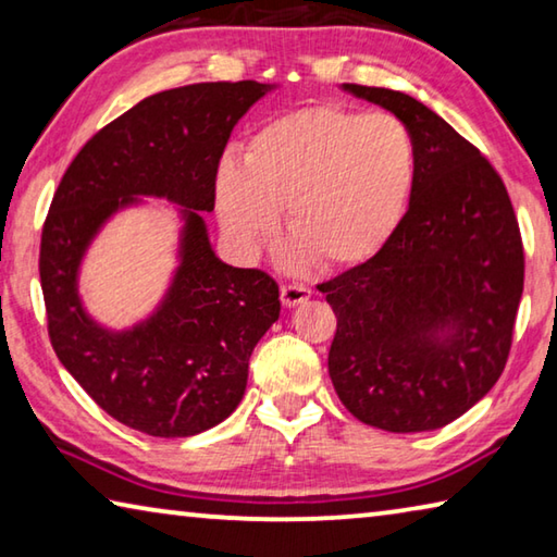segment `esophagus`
Returning <instances> with one entry per match:
<instances>
[{"label": "esophagus", "instance_id": "esophagus-1", "mask_svg": "<svg viewBox=\"0 0 557 557\" xmlns=\"http://www.w3.org/2000/svg\"><path fill=\"white\" fill-rule=\"evenodd\" d=\"M280 297H282V305H285L287 309H295L299 305H305V301L312 297V289L301 287V285H282Z\"/></svg>", "mask_w": 557, "mask_h": 557}]
</instances>
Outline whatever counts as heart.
<instances>
[{
	"mask_svg": "<svg viewBox=\"0 0 557 557\" xmlns=\"http://www.w3.org/2000/svg\"><path fill=\"white\" fill-rule=\"evenodd\" d=\"M414 186L418 147L403 120L314 106L262 125L243 166H219L213 194L221 228L243 256L275 238L285 211L292 262L354 268L400 231Z\"/></svg>",
	"mask_w": 557,
	"mask_h": 557,
	"instance_id": "obj_1",
	"label": "heart"
}]
</instances>
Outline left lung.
Instances as JSON below:
<instances>
[{
  "label": "left lung",
  "instance_id": "obj_1",
  "mask_svg": "<svg viewBox=\"0 0 557 557\" xmlns=\"http://www.w3.org/2000/svg\"><path fill=\"white\" fill-rule=\"evenodd\" d=\"M393 112L418 147L400 231L319 285L336 314L329 375L356 420L385 432L449 425L502 375L523 295V245L502 176L437 112L400 90L344 83Z\"/></svg>",
  "mask_w": 557,
  "mask_h": 557
}]
</instances>
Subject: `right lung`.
I'll return each instance as SVG.
<instances>
[{
    "label": "right lung",
    "mask_w": 557,
    "mask_h": 557,
    "mask_svg": "<svg viewBox=\"0 0 557 557\" xmlns=\"http://www.w3.org/2000/svg\"><path fill=\"white\" fill-rule=\"evenodd\" d=\"M275 83H196L157 92L102 127L63 174L41 235V289L59 361L110 418L191 437L238 408L252 348L280 317L277 282L215 256L203 213L233 127ZM170 201L177 265L158 307L112 330L82 301L79 270L117 212Z\"/></svg>",
    "instance_id": "1"
}]
</instances>
